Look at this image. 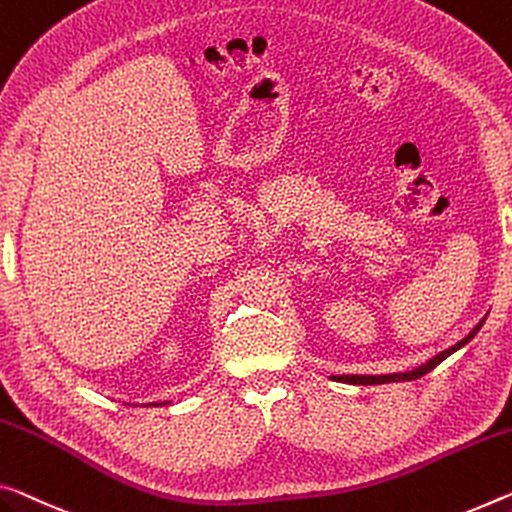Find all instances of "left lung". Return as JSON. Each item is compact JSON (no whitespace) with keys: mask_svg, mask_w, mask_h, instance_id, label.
<instances>
[{"mask_svg":"<svg viewBox=\"0 0 512 512\" xmlns=\"http://www.w3.org/2000/svg\"><path fill=\"white\" fill-rule=\"evenodd\" d=\"M483 321H485V319H483ZM483 321L478 323V326H476L472 332H469V335H467L465 339H460V342H458L456 346H451V348H446V351L437 353L433 360H428L426 364H421V367L412 369V371H405V373H387V376H332V380H339V383H348V385H383V383H401V380H417V378H421V376H426L428 371H433V369L437 367V364L449 358L451 353H456L458 348H462L465 344L472 342L476 332L481 330Z\"/></svg>","mask_w":512,"mask_h":512,"instance_id":"1","label":"left lung"}]
</instances>
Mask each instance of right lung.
Here are the masks:
<instances>
[{"label":"right lung","instance_id":"obj_1","mask_svg":"<svg viewBox=\"0 0 512 512\" xmlns=\"http://www.w3.org/2000/svg\"><path fill=\"white\" fill-rule=\"evenodd\" d=\"M157 405H159V403H157Z\"/></svg>","mask_w":512,"mask_h":512}]
</instances>
